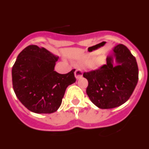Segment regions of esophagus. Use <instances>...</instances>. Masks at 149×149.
<instances>
[{
  "instance_id": "34e87169",
  "label": "esophagus",
  "mask_w": 149,
  "mask_h": 149,
  "mask_svg": "<svg viewBox=\"0 0 149 149\" xmlns=\"http://www.w3.org/2000/svg\"><path fill=\"white\" fill-rule=\"evenodd\" d=\"M74 75H75L76 79H80L83 76V72L81 69H76L75 72H74Z\"/></svg>"
}]
</instances>
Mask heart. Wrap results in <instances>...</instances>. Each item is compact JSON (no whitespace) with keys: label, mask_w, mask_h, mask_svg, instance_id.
<instances>
[{"label":"heart","mask_w":149,"mask_h":149,"mask_svg":"<svg viewBox=\"0 0 149 149\" xmlns=\"http://www.w3.org/2000/svg\"><path fill=\"white\" fill-rule=\"evenodd\" d=\"M104 56L103 54H98L95 56L93 60L88 64V66L91 68H97L101 66L104 62ZM89 62V60H86L85 63H88Z\"/></svg>","instance_id":"obj_1"}]
</instances>
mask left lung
Wrapping results in <instances>:
<instances>
[{"mask_svg": "<svg viewBox=\"0 0 149 149\" xmlns=\"http://www.w3.org/2000/svg\"><path fill=\"white\" fill-rule=\"evenodd\" d=\"M113 58L116 66L113 65ZM138 75L136 58L122 44L113 48L106 65L83 74L88 81L86 94L101 109L115 108L125 103L137 84Z\"/></svg>", "mask_w": 149, "mask_h": 149, "instance_id": "1", "label": "left lung"}]
</instances>
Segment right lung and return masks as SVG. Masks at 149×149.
Instances as JSON below:
<instances>
[{"label": "right lung", "instance_id": "add662e5", "mask_svg": "<svg viewBox=\"0 0 149 149\" xmlns=\"http://www.w3.org/2000/svg\"><path fill=\"white\" fill-rule=\"evenodd\" d=\"M59 56L44 48L29 45L18 54L12 69L13 87L24 106L36 113H52L61 105L65 89L76 81L72 69L59 74Z\"/></svg>", "mask_w": 149, "mask_h": 149}]
</instances>
